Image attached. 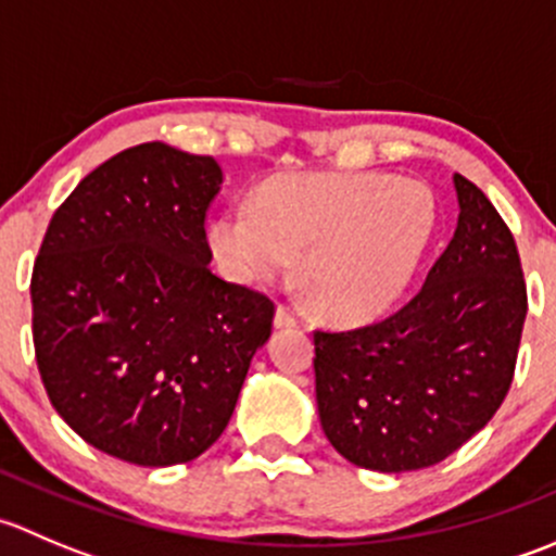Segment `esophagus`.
Masks as SVG:
<instances>
[{
    "label": "esophagus",
    "instance_id": "esophagus-1",
    "mask_svg": "<svg viewBox=\"0 0 556 556\" xmlns=\"http://www.w3.org/2000/svg\"><path fill=\"white\" fill-rule=\"evenodd\" d=\"M295 325H299V319H295L293 314L285 309V306H279L277 314H274V328L288 330V328H295Z\"/></svg>",
    "mask_w": 556,
    "mask_h": 556
}]
</instances>
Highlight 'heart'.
<instances>
[{
  "instance_id": "b5f03b06",
  "label": "heart",
  "mask_w": 556,
  "mask_h": 556,
  "mask_svg": "<svg viewBox=\"0 0 556 556\" xmlns=\"http://www.w3.org/2000/svg\"><path fill=\"white\" fill-rule=\"evenodd\" d=\"M425 185L390 174H290L255 206L237 204L206 226V244L233 282L299 277L323 317L361 323L384 312L417 274L435 231Z\"/></svg>"
}]
</instances>
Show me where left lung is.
Returning <instances> with one entry per match:
<instances>
[{"instance_id":"8db88e82","label":"left lung","mask_w":556,"mask_h":556,"mask_svg":"<svg viewBox=\"0 0 556 556\" xmlns=\"http://www.w3.org/2000/svg\"><path fill=\"white\" fill-rule=\"evenodd\" d=\"M457 228L403 309L366 328L314 333L319 425L352 465L430 468L501 408L517 366L527 290L511 231L454 174Z\"/></svg>"}]
</instances>
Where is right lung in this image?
Segmentation results:
<instances>
[{"label":"right lung","mask_w":556,"mask_h":556,"mask_svg":"<svg viewBox=\"0 0 556 556\" xmlns=\"http://www.w3.org/2000/svg\"><path fill=\"white\" fill-rule=\"evenodd\" d=\"M223 169L144 142L55 210L31 274L35 352L66 425L126 463H190L220 439L274 304L210 271Z\"/></svg>","instance_id":"obj_1"}]
</instances>
